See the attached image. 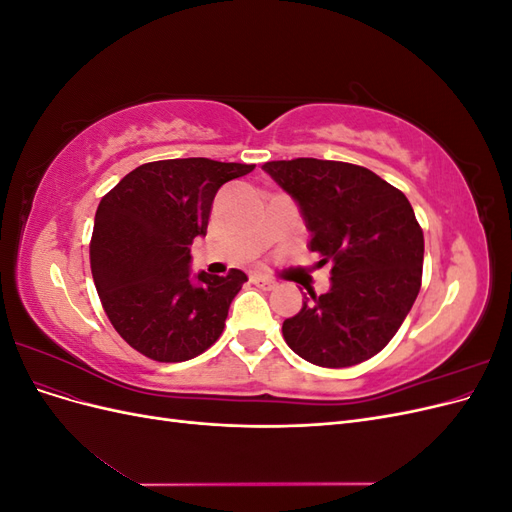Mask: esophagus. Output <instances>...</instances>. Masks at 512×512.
I'll list each match as a JSON object with an SVG mask.
<instances>
[{"label": "esophagus", "instance_id": "1", "mask_svg": "<svg viewBox=\"0 0 512 512\" xmlns=\"http://www.w3.org/2000/svg\"><path fill=\"white\" fill-rule=\"evenodd\" d=\"M252 282L265 290H273L277 286V282L271 280V277H267V275H252Z\"/></svg>", "mask_w": 512, "mask_h": 512}]
</instances>
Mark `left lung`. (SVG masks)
<instances>
[{"label":"left lung","mask_w":512,"mask_h":512,"mask_svg":"<svg viewBox=\"0 0 512 512\" xmlns=\"http://www.w3.org/2000/svg\"><path fill=\"white\" fill-rule=\"evenodd\" d=\"M299 205L331 288L284 320L286 344L320 367L359 365L391 342L421 290L425 241L404 192L369 168L316 158L262 166Z\"/></svg>","instance_id":"1"}]
</instances>
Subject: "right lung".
Returning a JSON list of instances; mask_svg holds the SVG:
<instances>
[{
  "label": "right lung",
  "mask_w": 512,
  "mask_h": 512,
  "mask_svg": "<svg viewBox=\"0 0 512 512\" xmlns=\"http://www.w3.org/2000/svg\"><path fill=\"white\" fill-rule=\"evenodd\" d=\"M254 164L209 158L134 168L98 205L89 258L115 331L160 363L190 361L218 342L247 275H192L190 245L207 235L213 198Z\"/></svg>",
  "instance_id": "obj_1"
}]
</instances>
